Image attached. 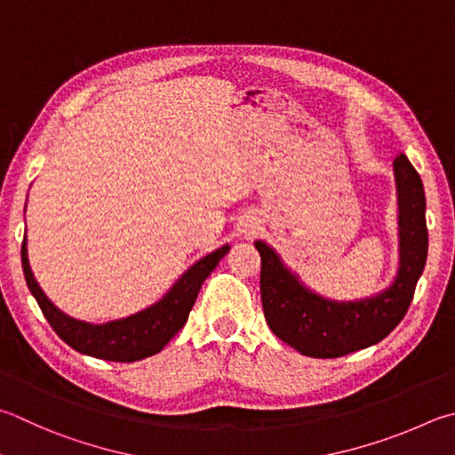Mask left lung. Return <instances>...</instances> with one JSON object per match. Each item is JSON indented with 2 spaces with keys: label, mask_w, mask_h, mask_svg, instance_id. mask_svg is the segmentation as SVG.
I'll return each mask as SVG.
<instances>
[{
  "label": "left lung",
  "mask_w": 455,
  "mask_h": 455,
  "mask_svg": "<svg viewBox=\"0 0 455 455\" xmlns=\"http://www.w3.org/2000/svg\"><path fill=\"white\" fill-rule=\"evenodd\" d=\"M400 204V270L394 284L374 299L332 302L304 288L260 241V300L264 318L280 340L304 356L340 358L374 346L400 324L414 299L427 256L426 195L408 156L394 159Z\"/></svg>",
  "instance_id": "left-lung-1"
}]
</instances>
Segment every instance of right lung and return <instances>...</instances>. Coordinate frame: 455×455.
<instances>
[{
  "label": "right lung",
  "instance_id": "add662e5",
  "mask_svg": "<svg viewBox=\"0 0 455 455\" xmlns=\"http://www.w3.org/2000/svg\"><path fill=\"white\" fill-rule=\"evenodd\" d=\"M26 238L21 243V267L31 294L36 296L41 312L55 334L73 350L87 356L111 362H135L161 352L167 342L185 326L206 276L217 268L219 260L228 252V244L220 246L193 264L163 300L129 318L113 320L107 324H89L63 314L41 291L29 268Z\"/></svg>",
  "mask_w": 455,
  "mask_h": 455
}]
</instances>
